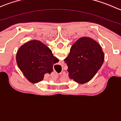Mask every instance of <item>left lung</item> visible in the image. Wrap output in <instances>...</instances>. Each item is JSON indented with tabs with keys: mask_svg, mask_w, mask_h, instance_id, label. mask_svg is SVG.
Segmentation results:
<instances>
[{
	"mask_svg": "<svg viewBox=\"0 0 121 121\" xmlns=\"http://www.w3.org/2000/svg\"><path fill=\"white\" fill-rule=\"evenodd\" d=\"M104 60V54L101 46L88 37L75 41L64 59L69 78L80 84L90 81L102 66Z\"/></svg>",
	"mask_w": 121,
	"mask_h": 121,
	"instance_id": "left-lung-1",
	"label": "left lung"
}]
</instances>
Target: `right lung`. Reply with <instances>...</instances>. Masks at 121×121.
Instances as JSON below:
<instances>
[{
    "label": "right lung",
    "mask_w": 121,
    "mask_h": 121,
    "mask_svg": "<svg viewBox=\"0 0 121 121\" xmlns=\"http://www.w3.org/2000/svg\"><path fill=\"white\" fill-rule=\"evenodd\" d=\"M58 60L52 50L39 40H31L22 45L16 54L18 67L27 79L33 83L42 81L46 74L53 71Z\"/></svg>",
    "instance_id": "1"
}]
</instances>
